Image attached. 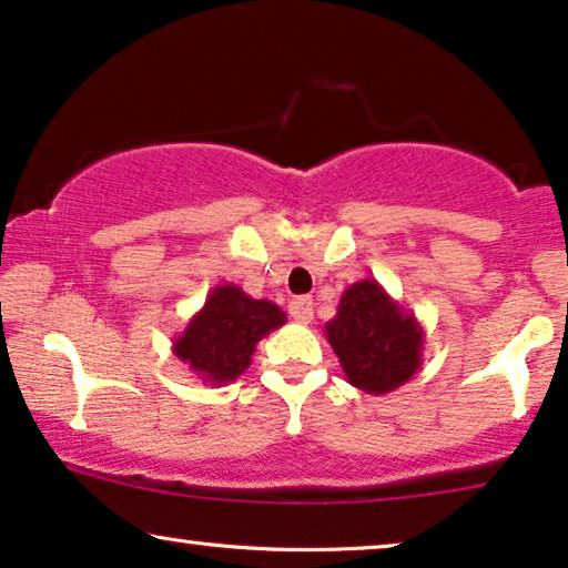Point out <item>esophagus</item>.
<instances>
[{
	"instance_id": "esophagus-1",
	"label": "esophagus",
	"mask_w": 568,
	"mask_h": 568,
	"mask_svg": "<svg viewBox=\"0 0 568 568\" xmlns=\"http://www.w3.org/2000/svg\"><path fill=\"white\" fill-rule=\"evenodd\" d=\"M288 312H291V316L296 322H301V324H308L314 320V301L308 298V296H298V298H293L291 304H288Z\"/></svg>"
}]
</instances>
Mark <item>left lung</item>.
Instances as JSON below:
<instances>
[{"label":"left lung","instance_id":"left-lung-1","mask_svg":"<svg viewBox=\"0 0 568 568\" xmlns=\"http://www.w3.org/2000/svg\"><path fill=\"white\" fill-rule=\"evenodd\" d=\"M347 382L368 395H387L418 374L423 327L376 280H358L339 296L337 314L324 324Z\"/></svg>","mask_w":568,"mask_h":568}]
</instances>
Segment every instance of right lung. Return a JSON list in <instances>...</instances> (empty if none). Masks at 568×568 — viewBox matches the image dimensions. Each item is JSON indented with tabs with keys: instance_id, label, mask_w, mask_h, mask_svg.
Returning <instances> with one entry per match:
<instances>
[{
	"instance_id": "add662e5",
	"label": "right lung",
	"mask_w": 568,
	"mask_h": 568,
	"mask_svg": "<svg viewBox=\"0 0 568 568\" xmlns=\"http://www.w3.org/2000/svg\"><path fill=\"white\" fill-rule=\"evenodd\" d=\"M285 322V312L272 301L246 296L233 283L215 285L171 351L202 384L223 387L252 366L256 343Z\"/></svg>"
}]
</instances>
